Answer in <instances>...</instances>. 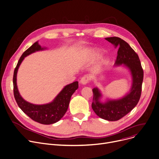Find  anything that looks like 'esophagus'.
Returning <instances> with one entry per match:
<instances>
[{
  "label": "esophagus",
  "mask_w": 159,
  "mask_h": 159,
  "mask_svg": "<svg viewBox=\"0 0 159 159\" xmlns=\"http://www.w3.org/2000/svg\"><path fill=\"white\" fill-rule=\"evenodd\" d=\"M90 80V76L88 75H84L82 77V79H80V83L84 84V85H85V84H88Z\"/></svg>",
  "instance_id": "34e87169"
}]
</instances>
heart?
Masks as SVG:
<instances>
[{"instance_id":"heart-1","label":"heart","mask_w":159,"mask_h":159,"mask_svg":"<svg viewBox=\"0 0 159 159\" xmlns=\"http://www.w3.org/2000/svg\"><path fill=\"white\" fill-rule=\"evenodd\" d=\"M93 56L94 57H99L100 56V53L98 52H94L93 53Z\"/></svg>"}]
</instances>
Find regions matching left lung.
<instances>
[{
	"label": "left lung",
	"instance_id": "left-lung-1",
	"mask_svg": "<svg viewBox=\"0 0 159 159\" xmlns=\"http://www.w3.org/2000/svg\"><path fill=\"white\" fill-rule=\"evenodd\" d=\"M105 39L118 47V56L115 64L127 66L132 75V86L130 93L123 98L108 100L101 103V94L98 88L93 89V100L91 107L100 118L108 121H118L130 112L137 105L141 97L144 73L141 61L137 53L126 41L118 37L106 38Z\"/></svg>",
	"mask_w": 159,
	"mask_h": 159
}]
</instances>
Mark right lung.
Instances as JSON below:
<instances>
[{
	"label": "right lung",
	"instance_id": "obj_1",
	"mask_svg": "<svg viewBox=\"0 0 159 159\" xmlns=\"http://www.w3.org/2000/svg\"><path fill=\"white\" fill-rule=\"evenodd\" d=\"M43 50L36 42L20 57L13 74V93L18 107L32 120L43 125H50L57 122L68 110L71 95L79 88L77 81L66 86L59 93L52 102L45 105H34L24 100L18 92L16 86V74L18 69L24 57L36 51Z\"/></svg>",
	"mask_w": 159,
	"mask_h": 159
}]
</instances>
